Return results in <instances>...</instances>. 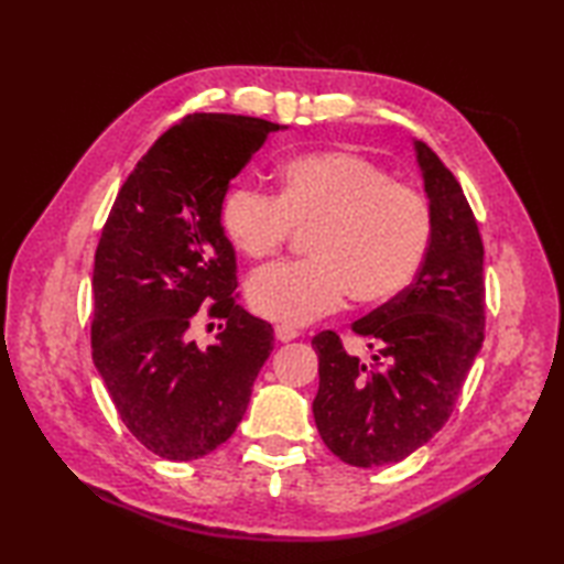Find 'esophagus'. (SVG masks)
<instances>
[{
	"label": "esophagus",
	"mask_w": 564,
	"mask_h": 564,
	"mask_svg": "<svg viewBox=\"0 0 564 564\" xmlns=\"http://www.w3.org/2000/svg\"><path fill=\"white\" fill-rule=\"evenodd\" d=\"M273 334H275V339H279L281 344H285V341H293L295 337H297V332L295 329H291V327H285V325H279L273 329Z\"/></svg>",
	"instance_id": "1"
}]
</instances>
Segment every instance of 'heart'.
I'll return each mask as SVG.
<instances>
[{"label":"heart","instance_id":"1","mask_svg":"<svg viewBox=\"0 0 564 564\" xmlns=\"http://www.w3.org/2000/svg\"><path fill=\"white\" fill-rule=\"evenodd\" d=\"M230 245L267 259L293 230L310 232L305 263H275L251 275L249 307L285 327L307 325L356 303H386L412 283L431 242V210L412 186L344 150L293 158L279 172V198L239 184L220 210Z\"/></svg>","mask_w":564,"mask_h":564}]
</instances>
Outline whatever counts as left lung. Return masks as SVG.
<instances>
[{
  "mask_svg": "<svg viewBox=\"0 0 564 564\" xmlns=\"http://www.w3.org/2000/svg\"><path fill=\"white\" fill-rule=\"evenodd\" d=\"M431 210V242L412 285L351 332L370 361L346 354L334 332L313 339V402L325 446L356 467L400 463L448 422L485 339V249L460 184L436 152L412 140Z\"/></svg>",
  "mask_w": 564,
  "mask_h": 564,
  "instance_id": "obj_1",
  "label": "left lung"
}]
</instances>
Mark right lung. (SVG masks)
<instances>
[{
    "mask_svg": "<svg viewBox=\"0 0 564 564\" xmlns=\"http://www.w3.org/2000/svg\"><path fill=\"white\" fill-rule=\"evenodd\" d=\"M285 128L186 116L130 172L106 220L91 279L94 366L130 434L160 458L196 460L230 438L273 351L269 322L235 303L220 210L251 154ZM206 304L226 325L200 350L189 327Z\"/></svg>",
    "mask_w": 564,
    "mask_h": 564,
    "instance_id": "1",
    "label": "right lung"
}]
</instances>
